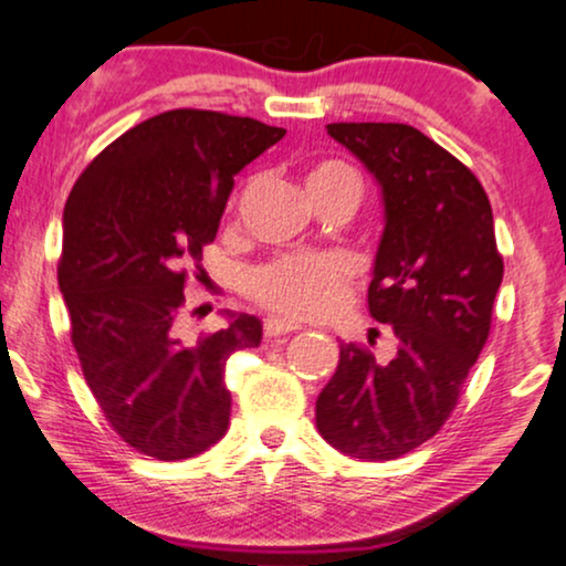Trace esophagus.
Segmentation results:
<instances>
[{
	"label": "esophagus",
	"instance_id": "34e87169",
	"mask_svg": "<svg viewBox=\"0 0 566 566\" xmlns=\"http://www.w3.org/2000/svg\"><path fill=\"white\" fill-rule=\"evenodd\" d=\"M297 328H300V325L292 323V321H286V317L272 315V317H266V321H264V336L266 338L286 336V333H292V331H297Z\"/></svg>",
	"mask_w": 566,
	"mask_h": 566
}]
</instances>
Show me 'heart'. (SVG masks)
Returning <instances> with one entry per match:
<instances>
[{"label": "heart", "mask_w": 566, "mask_h": 566, "mask_svg": "<svg viewBox=\"0 0 566 566\" xmlns=\"http://www.w3.org/2000/svg\"><path fill=\"white\" fill-rule=\"evenodd\" d=\"M310 195L356 185L359 177L340 161H321L305 177ZM356 282L354 259L344 253H286L249 274L245 290L261 307L292 321H321L336 315L352 300Z\"/></svg>", "instance_id": "b5f03b06"}]
</instances>
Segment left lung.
I'll list each match as a JSON object with an SVG mask.
<instances>
[{
    "label": "left lung",
    "instance_id": "1",
    "mask_svg": "<svg viewBox=\"0 0 566 566\" xmlns=\"http://www.w3.org/2000/svg\"><path fill=\"white\" fill-rule=\"evenodd\" d=\"M328 135L381 187L369 313L392 328L397 354L379 364L366 346H340L315 423L348 457L389 461L439 433L457 408L488 344L503 256L480 179L428 135L402 123H331Z\"/></svg>",
    "mask_w": 566,
    "mask_h": 566
}]
</instances>
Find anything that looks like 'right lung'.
<instances>
[{
  "label": "right lung",
  "instance_id": "right-lung-1",
  "mask_svg": "<svg viewBox=\"0 0 566 566\" xmlns=\"http://www.w3.org/2000/svg\"><path fill=\"white\" fill-rule=\"evenodd\" d=\"M284 133L169 109L109 143L71 189L59 259L71 344L107 423L146 457H197L228 431L226 364L261 344V323L233 315L228 328L187 336L185 284L218 235L235 174Z\"/></svg>",
  "mask_w": 566,
  "mask_h": 566
}]
</instances>
